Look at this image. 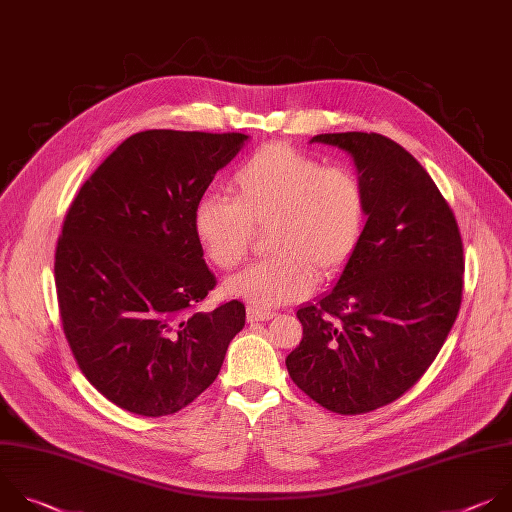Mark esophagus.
<instances>
[{
	"instance_id": "obj_1",
	"label": "esophagus",
	"mask_w": 512,
	"mask_h": 512,
	"mask_svg": "<svg viewBox=\"0 0 512 512\" xmlns=\"http://www.w3.org/2000/svg\"><path fill=\"white\" fill-rule=\"evenodd\" d=\"M273 311H265V309H259V307H247V321L251 323H261V321H269L273 319Z\"/></svg>"
}]
</instances>
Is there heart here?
Masks as SVG:
<instances>
[{
    "mask_svg": "<svg viewBox=\"0 0 512 512\" xmlns=\"http://www.w3.org/2000/svg\"><path fill=\"white\" fill-rule=\"evenodd\" d=\"M233 199L207 195L193 211L205 257L237 267L255 229L269 231V259L225 281L229 295L269 309L305 297L317 277L342 269L364 229L366 195L354 170L323 166L283 142L247 156L229 181Z\"/></svg>",
    "mask_w": 512,
    "mask_h": 512,
    "instance_id": "obj_1",
    "label": "heart"
}]
</instances>
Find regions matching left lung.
<instances>
[{
  "label": "left lung",
  "mask_w": 512,
  "mask_h": 512,
  "mask_svg": "<svg viewBox=\"0 0 512 512\" xmlns=\"http://www.w3.org/2000/svg\"><path fill=\"white\" fill-rule=\"evenodd\" d=\"M352 156L366 227L335 285L297 311L291 380L337 414H364L410 390L438 356L462 299V239L424 166L376 132L309 140Z\"/></svg>",
  "instance_id": "1"
}]
</instances>
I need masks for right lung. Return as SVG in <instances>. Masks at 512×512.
Segmentation results:
<instances>
[{
  "label": "right lung",
  "instance_id": "right-lung-1",
  "mask_svg": "<svg viewBox=\"0 0 512 512\" xmlns=\"http://www.w3.org/2000/svg\"><path fill=\"white\" fill-rule=\"evenodd\" d=\"M247 134L144 130L82 185L56 247V291L86 380L138 416L175 414L219 376L245 325L237 299L195 305L217 285L193 211Z\"/></svg>",
  "mask_w": 512,
  "mask_h": 512
}]
</instances>
